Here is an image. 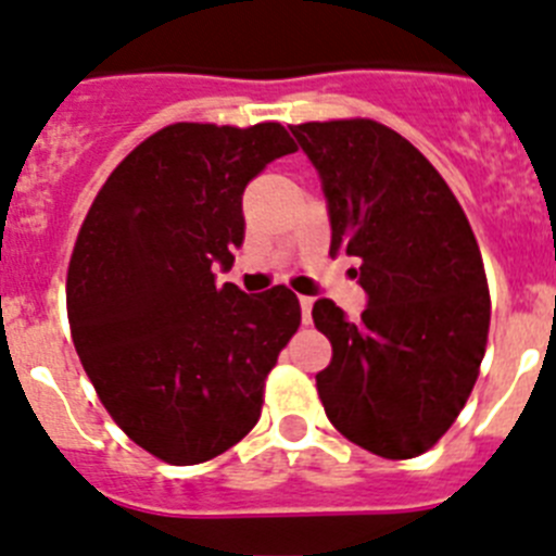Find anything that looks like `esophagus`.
Wrapping results in <instances>:
<instances>
[{"label":"esophagus","instance_id":"1","mask_svg":"<svg viewBox=\"0 0 556 556\" xmlns=\"http://www.w3.org/2000/svg\"><path fill=\"white\" fill-rule=\"evenodd\" d=\"M299 304H302V321L309 324V318H313V299L309 296H299Z\"/></svg>","mask_w":556,"mask_h":556}]
</instances>
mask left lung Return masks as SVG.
Wrapping results in <instances>:
<instances>
[{"label": "left lung", "mask_w": 556, "mask_h": 556, "mask_svg": "<svg viewBox=\"0 0 556 556\" xmlns=\"http://www.w3.org/2000/svg\"><path fill=\"white\" fill-rule=\"evenodd\" d=\"M321 179L332 243L346 252L368 307L357 321L329 299L313 321L332 343L315 374L327 418L388 459L432 448L477 382L490 324L482 254L434 166L384 124L290 127Z\"/></svg>", "instance_id": "left-lung-1"}]
</instances>
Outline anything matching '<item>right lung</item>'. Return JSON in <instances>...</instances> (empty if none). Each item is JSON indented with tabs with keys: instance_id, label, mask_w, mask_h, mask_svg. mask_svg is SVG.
<instances>
[{
	"instance_id": "add662e5",
	"label": "right lung",
	"mask_w": 556,
	"mask_h": 556,
	"mask_svg": "<svg viewBox=\"0 0 556 556\" xmlns=\"http://www.w3.org/2000/svg\"><path fill=\"white\" fill-rule=\"evenodd\" d=\"M296 152L285 127L172 124L118 163L68 263L74 349L113 421L172 465H197L257 424L266 377L299 329L285 285H216L241 249L243 191Z\"/></svg>"
}]
</instances>
